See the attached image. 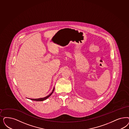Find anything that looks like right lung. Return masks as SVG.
Masks as SVG:
<instances>
[{"mask_svg": "<svg viewBox=\"0 0 129 129\" xmlns=\"http://www.w3.org/2000/svg\"><path fill=\"white\" fill-rule=\"evenodd\" d=\"M54 90V88L53 89L52 91L51 92V93L50 94H49V95H48L47 96H46V97H44V98H39V99H29L31 100L32 101H38V102H40V101H44V100H46V99H47L48 98H49V97H50V96L51 95V94L53 93V92Z\"/></svg>", "mask_w": 129, "mask_h": 129, "instance_id": "right-lung-1", "label": "right lung"}]
</instances>
